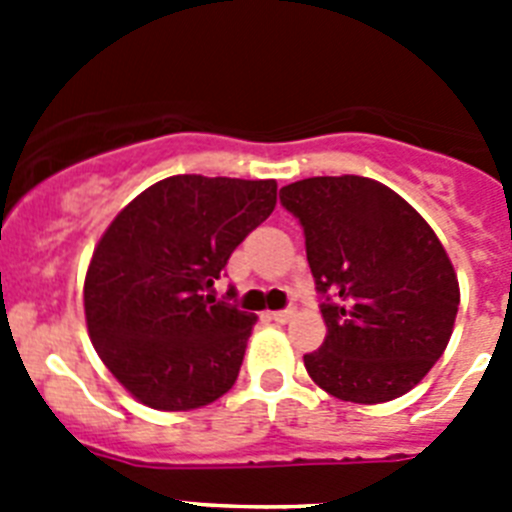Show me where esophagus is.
Instances as JSON below:
<instances>
[{
  "instance_id": "34e87169",
  "label": "esophagus",
  "mask_w": 512,
  "mask_h": 512,
  "mask_svg": "<svg viewBox=\"0 0 512 512\" xmlns=\"http://www.w3.org/2000/svg\"><path fill=\"white\" fill-rule=\"evenodd\" d=\"M295 315V310H274V312H266V318L274 320V323H287L289 318Z\"/></svg>"
}]
</instances>
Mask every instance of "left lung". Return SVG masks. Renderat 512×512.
<instances>
[{
    "label": "left lung",
    "instance_id": "obj_1",
    "mask_svg": "<svg viewBox=\"0 0 512 512\" xmlns=\"http://www.w3.org/2000/svg\"><path fill=\"white\" fill-rule=\"evenodd\" d=\"M300 220L328 336L305 354L312 382L377 405L431 372L454 330L459 282L441 241L390 187L312 176L279 192Z\"/></svg>",
    "mask_w": 512,
    "mask_h": 512
}]
</instances>
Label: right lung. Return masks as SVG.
Here are the masks:
<instances>
[{"label":"right lung","instance_id":"right-lung-1","mask_svg":"<svg viewBox=\"0 0 512 512\" xmlns=\"http://www.w3.org/2000/svg\"><path fill=\"white\" fill-rule=\"evenodd\" d=\"M277 205L274 179L179 174L138 194L97 243L87 328L117 382L153 410H194L241 372L253 312L210 295L230 253Z\"/></svg>","mask_w":512,"mask_h":512}]
</instances>
